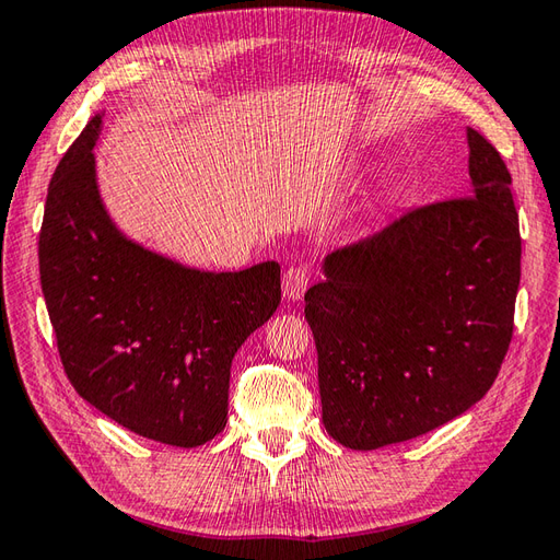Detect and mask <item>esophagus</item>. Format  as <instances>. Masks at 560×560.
<instances>
[{"label":"esophagus","instance_id":"1","mask_svg":"<svg viewBox=\"0 0 560 560\" xmlns=\"http://www.w3.org/2000/svg\"><path fill=\"white\" fill-rule=\"evenodd\" d=\"M307 269L305 267H291L283 275V298L285 301H303V295L307 291Z\"/></svg>","mask_w":560,"mask_h":560}]
</instances>
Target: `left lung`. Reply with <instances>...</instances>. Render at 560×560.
Wrapping results in <instances>:
<instances>
[{
	"instance_id": "8db88e82",
	"label": "left lung",
	"mask_w": 560,
	"mask_h": 560,
	"mask_svg": "<svg viewBox=\"0 0 560 560\" xmlns=\"http://www.w3.org/2000/svg\"><path fill=\"white\" fill-rule=\"evenodd\" d=\"M470 198L336 245L305 293L322 422L353 451L408 441L482 398L509 350L520 229L501 154L465 128Z\"/></svg>"
}]
</instances>
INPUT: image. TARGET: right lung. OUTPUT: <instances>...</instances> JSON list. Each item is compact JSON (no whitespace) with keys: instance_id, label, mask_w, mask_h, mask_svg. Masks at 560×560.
I'll use <instances>...</instances> for the list:
<instances>
[{"instance_id":"1","label":"right lung","mask_w":560,"mask_h":560,"mask_svg":"<svg viewBox=\"0 0 560 560\" xmlns=\"http://www.w3.org/2000/svg\"><path fill=\"white\" fill-rule=\"evenodd\" d=\"M102 124L97 112L61 158L37 241L63 370L133 434L202 446L226 427L233 355L279 307L281 267L210 271L126 236L100 195Z\"/></svg>"}]
</instances>
